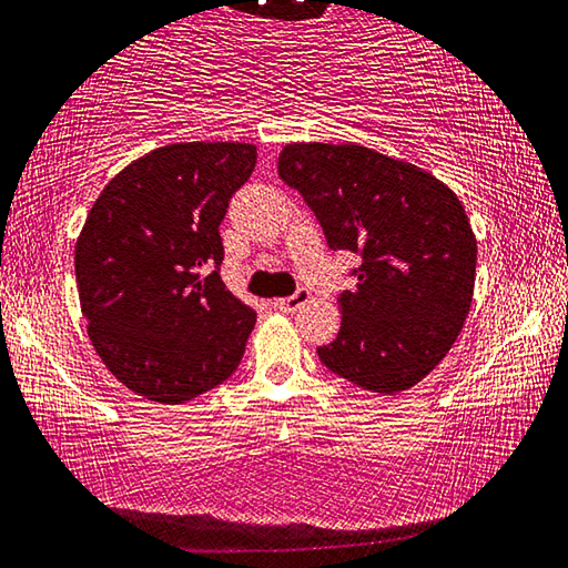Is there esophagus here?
Masks as SVG:
<instances>
[{"label":"esophagus","mask_w":568,"mask_h":568,"mask_svg":"<svg viewBox=\"0 0 568 568\" xmlns=\"http://www.w3.org/2000/svg\"><path fill=\"white\" fill-rule=\"evenodd\" d=\"M311 301V293L305 291V287H298V291H295L291 298H281V301H275V305L281 311H285V313H293V311H298L303 303H308Z\"/></svg>","instance_id":"esophagus-1"}]
</instances>
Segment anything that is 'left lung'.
Returning a JSON list of instances; mask_svg holds the SVG:
<instances>
[{"label": "left lung", "mask_w": 568, "mask_h": 568, "mask_svg": "<svg viewBox=\"0 0 568 568\" xmlns=\"http://www.w3.org/2000/svg\"><path fill=\"white\" fill-rule=\"evenodd\" d=\"M277 174L298 189L331 250L362 257L338 295L341 331L323 366L376 394L435 368L470 313L475 242L453 189L419 166L356 143H287Z\"/></svg>", "instance_id": "1"}]
</instances>
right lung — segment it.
<instances>
[{"instance_id":"1","label":"right lung","mask_w":568,"mask_h":568,"mask_svg":"<svg viewBox=\"0 0 568 568\" xmlns=\"http://www.w3.org/2000/svg\"><path fill=\"white\" fill-rule=\"evenodd\" d=\"M257 161L252 143H171L115 174L75 245L88 336L139 397L182 404L235 372L257 313L220 277V224Z\"/></svg>"}]
</instances>
